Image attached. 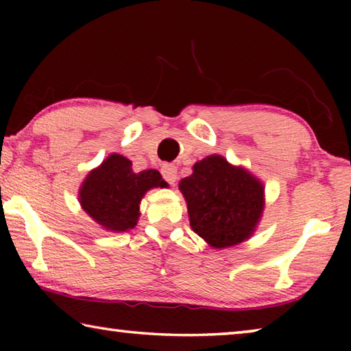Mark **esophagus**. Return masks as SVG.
<instances>
[{
  "mask_svg": "<svg viewBox=\"0 0 351 351\" xmlns=\"http://www.w3.org/2000/svg\"><path fill=\"white\" fill-rule=\"evenodd\" d=\"M161 173L164 176V180L171 184V186L176 182V167L173 164H162Z\"/></svg>",
  "mask_w": 351,
  "mask_h": 351,
  "instance_id": "1",
  "label": "esophagus"
}]
</instances>
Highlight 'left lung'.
Wrapping results in <instances>:
<instances>
[{
    "label": "left lung",
    "mask_w": 351,
    "mask_h": 351,
    "mask_svg": "<svg viewBox=\"0 0 351 351\" xmlns=\"http://www.w3.org/2000/svg\"><path fill=\"white\" fill-rule=\"evenodd\" d=\"M190 228L213 249L230 247L254 235L265 210V186L241 165L210 154L180 181Z\"/></svg>",
    "instance_id": "1"
}]
</instances>
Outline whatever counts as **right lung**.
<instances>
[{
	"instance_id": "add662e5",
	"label": "right lung",
	"mask_w": 351,
	"mask_h": 351,
	"mask_svg": "<svg viewBox=\"0 0 351 351\" xmlns=\"http://www.w3.org/2000/svg\"><path fill=\"white\" fill-rule=\"evenodd\" d=\"M132 165L125 156L112 153L86 175L79 189L82 209L110 232L133 229L138 224L144 195L154 187H167L158 170L134 173Z\"/></svg>"
}]
</instances>
